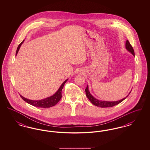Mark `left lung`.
Here are the masks:
<instances>
[{"instance_id":"left-lung-1","label":"left lung","mask_w":150,"mask_h":150,"mask_svg":"<svg viewBox=\"0 0 150 150\" xmlns=\"http://www.w3.org/2000/svg\"><path fill=\"white\" fill-rule=\"evenodd\" d=\"M125 47L127 50H128L129 52H130L134 56V50L132 46V45L130 44L128 40H127L126 44H125ZM86 97H88V98L89 100L93 103L94 105L98 106V107H113L115 105H117L118 104H119L120 103H121L122 101H123L125 100L126 98H124L123 99L117 101H114V102H109V101H102V100H97L96 98H95L94 97H93L91 94L89 92V90H88V86H87L86 89ZM130 92L129 93V94ZM128 97V96H127Z\"/></svg>"}]
</instances>
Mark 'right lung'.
Wrapping results in <instances>:
<instances>
[{
    "label": "right lung",
    "instance_id": "obj_1",
    "mask_svg": "<svg viewBox=\"0 0 150 150\" xmlns=\"http://www.w3.org/2000/svg\"><path fill=\"white\" fill-rule=\"evenodd\" d=\"M23 42V41L18 45L17 50H16V56L17 54V53L19 50V49L20 48V47H21V44ZM67 80L68 79L66 80L62 84V85L59 87V89L57 91L56 93H55L54 94H53V96H50V97L46 98L45 99L39 100H33L27 99V98L23 97V96H22L21 95H20V97H21L22 100H25V102H26L30 105H31L32 106H35V107H42V108H49V107L54 106L59 101V100L61 99L62 90L64 88V84L67 81Z\"/></svg>",
    "mask_w": 150,
    "mask_h": 150
}]
</instances>
